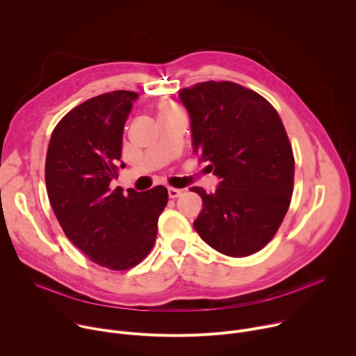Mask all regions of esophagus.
Here are the masks:
<instances>
[{"label":"esophagus","mask_w":356,"mask_h":356,"mask_svg":"<svg viewBox=\"0 0 356 356\" xmlns=\"http://www.w3.org/2000/svg\"><path fill=\"white\" fill-rule=\"evenodd\" d=\"M168 191H169V197H170V198H177V197L181 195V193H183L180 188H175V187H169Z\"/></svg>","instance_id":"esophagus-1"}]
</instances>
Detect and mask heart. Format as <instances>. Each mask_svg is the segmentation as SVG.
I'll list each match as a JSON object with an SVG mask.
<instances>
[{"label":"heart","mask_w":356,"mask_h":356,"mask_svg":"<svg viewBox=\"0 0 356 356\" xmlns=\"http://www.w3.org/2000/svg\"><path fill=\"white\" fill-rule=\"evenodd\" d=\"M176 115H184L183 108L176 104L175 101H163L159 106V118H169V117H176Z\"/></svg>","instance_id":"b5f03b06"}]
</instances>
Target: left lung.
<instances>
[{"mask_svg":"<svg viewBox=\"0 0 356 356\" xmlns=\"http://www.w3.org/2000/svg\"><path fill=\"white\" fill-rule=\"evenodd\" d=\"M191 120L194 152L221 179L202 200L198 235L232 258L266 246L289 210L294 184L293 149L266 98L232 81H204L179 94Z\"/></svg>","mask_w":356,"mask_h":356,"instance_id":"left-lung-1","label":"left lung"}]
</instances>
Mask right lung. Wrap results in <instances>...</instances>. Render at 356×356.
Segmentation results:
<instances>
[{
	"label": "right lung",
	"instance_id": "obj_1",
	"mask_svg": "<svg viewBox=\"0 0 356 356\" xmlns=\"http://www.w3.org/2000/svg\"><path fill=\"white\" fill-rule=\"evenodd\" d=\"M136 97L118 90L84 101L55 127L46 154V190L63 232L90 261L111 270L146 258L169 198L163 186L127 194L110 187Z\"/></svg>",
	"mask_w": 356,
	"mask_h": 356
}]
</instances>
